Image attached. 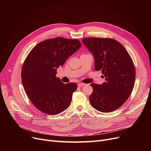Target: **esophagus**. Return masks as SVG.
I'll use <instances>...</instances> for the list:
<instances>
[{
    "label": "esophagus",
    "mask_w": 151,
    "mask_h": 151,
    "mask_svg": "<svg viewBox=\"0 0 151 151\" xmlns=\"http://www.w3.org/2000/svg\"><path fill=\"white\" fill-rule=\"evenodd\" d=\"M84 85H85V84H84V83H80L78 84V87H81V86H84Z\"/></svg>",
    "instance_id": "34e87169"
}]
</instances>
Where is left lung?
Returning a JSON list of instances; mask_svg holds the SVG:
<instances>
[{
    "label": "left lung",
    "instance_id": "obj_1",
    "mask_svg": "<svg viewBox=\"0 0 151 151\" xmlns=\"http://www.w3.org/2000/svg\"><path fill=\"white\" fill-rule=\"evenodd\" d=\"M84 45L93 55L96 71L101 70L106 81L92 83L89 100L93 108L110 113L120 108L129 99L135 81V67L124 46L110 38H85Z\"/></svg>",
    "mask_w": 151,
    "mask_h": 151
}]
</instances>
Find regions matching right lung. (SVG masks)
<instances>
[{
    "instance_id": "1",
    "label": "right lung",
    "mask_w": 151,
    "mask_h": 151,
    "mask_svg": "<svg viewBox=\"0 0 151 151\" xmlns=\"http://www.w3.org/2000/svg\"><path fill=\"white\" fill-rule=\"evenodd\" d=\"M81 46L77 39L56 37L40 42L27 55L21 69L22 83L27 97L41 112L56 115L70 105L75 83H63L57 68Z\"/></svg>"
}]
</instances>
